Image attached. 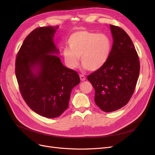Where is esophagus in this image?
Here are the masks:
<instances>
[{
    "instance_id": "esophagus-1",
    "label": "esophagus",
    "mask_w": 155,
    "mask_h": 155,
    "mask_svg": "<svg viewBox=\"0 0 155 155\" xmlns=\"http://www.w3.org/2000/svg\"><path fill=\"white\" fill-rule=\"evenodd\" d=\"M79 78H80V79H81V81H85V79H86L85 76H83V75H82V74H80V75H79Z\"/></svg>"
}]
</instances>
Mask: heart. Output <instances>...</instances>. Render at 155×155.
Listing matches in <instances>:
<instances>
[{
    "label": "heart",
    "mask_w": 155,
    "mask_h": 155,
    "mask_svg": "<svg viewBox=\"0 0 155 155\" xmlns=\"http://www.w3.org/2000/svg\"><path fill=\"white\" fill-rule=\"evenodd\" d=\"M68 48H64L63 55L67 66L76 68L80 58L84 68L96 71L105 64L111 50L109 37L87 30L74 32L68 39Z\"/></svg>",
    "instance_id": "heart-1"
}]
</instances>
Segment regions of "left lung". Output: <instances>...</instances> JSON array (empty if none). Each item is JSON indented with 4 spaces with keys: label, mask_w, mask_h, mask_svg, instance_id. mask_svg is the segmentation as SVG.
<instances>
[{
    "label": "left lung",
    "mask_w": 155,
    "mask_h": 155,
    "mask_svg": "<svg viewBox=\"0 0 155 155\" xmlns=\"http://www.w3.org/2000/svg\"><path fill=\"white\" fill-rule=\"evenodd\" d=\"M113 45L105 64L87 76L95 90L96 104L104 112L125 106L132 97L140 74L137 51L128 34L110 25Z\"/></svg>",
    "instance_id": "1"
}]
</instances>
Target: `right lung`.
<instances>
[{"mask_svg": "<svg viewBox=\"0 0 155 155\" xmlns=\"http://www.w3.org/2000/svg\"><path fill=\"white\" fill-rule=\"evenodd\" d=\"M58 27L37 28L28 35L17 54L15 75L22 97L37 114L59 116L68 107L72 89L80 82L76 71L65 67L54 43ZM34 68H38L35 74Z\"/></svg>", "mask_w": 155, "mask_h": 155, "instance_id": "right-lung-1", "label": "right lung"}]
</instances>
